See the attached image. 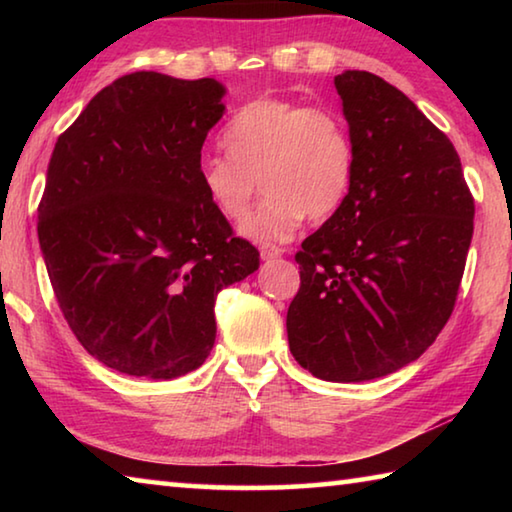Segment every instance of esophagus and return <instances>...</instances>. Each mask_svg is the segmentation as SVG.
Wrapping results in <instances>:
<instances>
[{
  "mask_svg": "<svg viewBox=\"0 0 512 512\" xmlns=\"http://www.w3.org/2000/svg\"><path fill=\"white\" fill-rule=\"evenodd\" d=\"M284 253V250L280 246H273V244H264L262 248H259V257L264 259V262H271V259H277Z\"/></svg>",
  "mask_w": 512,
  "mask_h": 512,
  "instance_id": "esophagus-1",
  "label": "esophagus"
}]
</instances>
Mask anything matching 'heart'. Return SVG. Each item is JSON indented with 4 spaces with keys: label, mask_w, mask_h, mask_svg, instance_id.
Masks as SVG:
<instances>
[{
    "label": "heart",
    "mask_w": 512,
    "mask_h": 512,
    "mask_svg": "<svg viewBox=\"0 0 512 512\" xmlns=\"http://www.w3.org/2000/svg\"><path fill=\"white\" fill-rule=\"evenodd\" d=\"M225 155L198 160V183L216 214L237 221L253 201L257 180L264 198L239 225L246 239L289 241L305 221H323L350 192L354 142L339 112L262 97L246 103L223 128Z\"/></svg>",
    "instance_id": "b5f03b06"
}]
</instances>
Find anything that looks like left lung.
Returning <instances> with one entry per match:
<instances>
[{
	"instance_id": "1",
	"label": "left lung",
	"mask_w": 512,
	"mask_h": 512,
	"mask_svg": "<svg viewBox=\"0 0 512 512\" xmlns=\"http://www.w3.org/2000/svg\"><path fill=\"white\" fill-rule=\"evenodd\" d=\"M354 142L350 192L296 253L289 348L325 381L404 368L452 316L474 232L461 158L395 85L359 69L334 79Z\"/></svg>"
}]
</instances>
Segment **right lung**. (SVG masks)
<instances>
[{"mask_svg": "<svg viewBox=\"0 0 512 512\" xmlns=\"http://www.w3.org/2000/svg\"><path fill=\"white\" fill-rule=\"evenodd\" d=\"M225 88L158 72L103 88L58 137L38 239L58 307L103 366L176 379L214 348L216 293L259 268L198 183Z\"/></svg>", "mask_w": 512, "mask_h": 512, "instance_id": "obj_1", "label": "right lung"}]
</instances>
